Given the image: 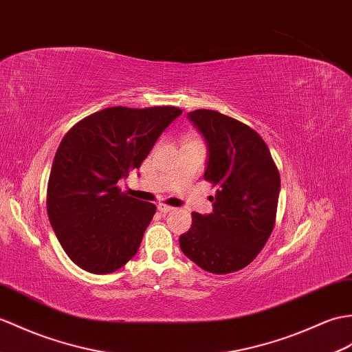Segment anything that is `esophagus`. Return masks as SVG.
Here are the masks:
<instances>
[{"instance_id": "obj_1", "label": "esophagus", "mask_w": 352, "mask_h": 352, "mask_svg": "<svg viewBox=\"0 0 352 352\" xmlns=\"http://www.w3.org/2000/svg\"><path fill=\"white\" fill-rule=\"evenodd\" d=\"M157 210L160 211V213H169V211H173V210H175V208L170 207V206H166V204H159Z\"/></svg>"}]
</instances>
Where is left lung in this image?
<instances>
[{"mask_svg": "<svg viewBox=\"0 0 352 352\" xmlns=\"http://www.w3.org/2000/svg\"><path fill=\"white\" fill-rule=\"evenodd\" d=\"M189 118L208 144L204 179L217 189L210 199L213 213H192L179 248L206 272H239L258 256L274 228L279 169L264 139L244 122L211 109L192 111Z\"/></svg>", "mask_w": 352, "mask_h": 352, "instance_id": "left-lung-1", "label": "left lung"}]
</instances>
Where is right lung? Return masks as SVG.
I'll return each instance as SVG.
<instances>
[{"mask_svg":"<svg viewBox=\"0 0 352 352\" xmlns=\"http://www.w3.org/2000/svg\"><path fill=\"white\" fill-rule=\"evenodd\" d=\"M183 111L175 106L106 108L76 122L55 153L46 208L67 256L88 273L117 272L132 259L156 206L122 193L126 178Z\"/></svg>","mask_w":352,"mask_h":352,"instance_id":"right-lung-1","label":"right lung"}]
</instances>
